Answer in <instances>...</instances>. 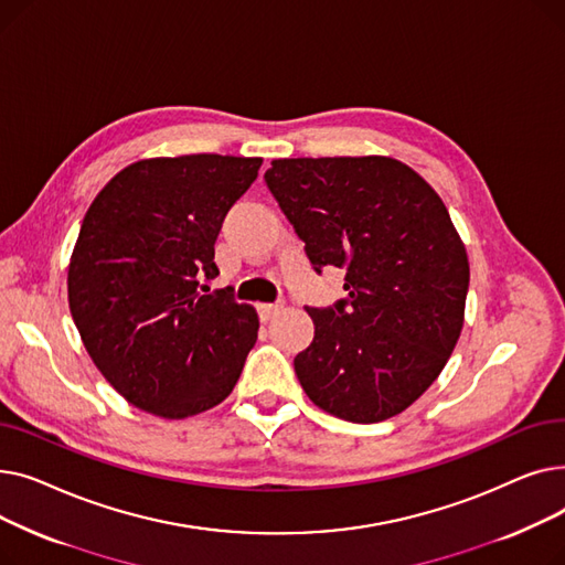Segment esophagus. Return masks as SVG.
<instances>
[{
    "label": "esophagus",
    "instance_id": "esophagus-1",
    "mask_svg": "<svg viewBox=\"0 0 565 565\" xmlns=\"http://www.w3.org/2000/svg\"><path fill=\"white\" fill-rule=\"evenodd\" d=\"M284 309V305H273V302H258L256 305V311H258V318L263 320V322H267V320H273L279 311Z\"/></svg>",
    "mask_w": 565,
    "mask_h": 565
}]
</instances>
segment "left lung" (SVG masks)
Segmentation results:
<instances>
[{
    "label": "left lung",
    "instance_id": "left-lung-1",
    "mask_svg": "<svg viewBox=\"0 0 565 565\" xmlns=\"http://www.w3.org/2000/svg\"><path fill=\"white\" fill-rule=\"evenodd\" d=\"M265 183L316 273L345 270L348 300L307 309L311 345L295 373L320 409L392 419L447 366L465 322L469 260L447 205L387 156L273 160Z\"/></svg>",
    "mask_w": 565,
    "mask_h": 565
}]
</instances>
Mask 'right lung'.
Returning a JSON list of instances; mask_svg holds the SVG:
<instances>
[{
    "mask_svg": "<svg viewBox=\"0 0 565 565\" xmlns=\"http://www.w3.org/2000/svg\"><path fill=\"white\" fill-rule=\"evenodd\" d=\"M263 158H146L118 171L82 220L68 307L111 387L162 419L220 405L258 339V313L201 277L220 275L215 241Z\"/></svg>",
    "mask_w": 565,
    "mask_h": 565,
    "instance_id": "add662e5",
    "label": "right lung"
}]
</instances>
